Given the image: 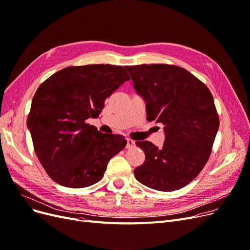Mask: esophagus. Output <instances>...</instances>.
<instances>
[{"label":"esophagus","instance_id":"34e87169","mask_svg":"<svg viewBox=\"0 0 250 250\" xmlns=\"http://www.w3.org/2000/svg\"><path fill=\"white\" fill-rule=\"evenodd\" d=\"M135 145H136V143H135L134 140H132L131 138L126 139V148L127 149H132L133 147H135Z\"/></svg>","mask_w":250,"mask_h":250}]
</instances>
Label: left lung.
<instances>
[{
    "label": "left lung",
    "instance_id": "obj_1",
    "mask_svg": "<svg viewBox=\"0 0 250 250\" xmlns=\"http://www.w3.org/2000/svg\"><path fill=\"white\" fill-rule=\"evenodd\" d=\"M134 88L146 103L149 122L165 125L162 147L136 142L145 153L136 179L158 191L185 187L196 178L211 153L220 119L212 95L201 81L176 65L125 66Z\"/></svg>",
    "mask_w": 250,
    "mask_h": 250
}]
</instances>
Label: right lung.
Here are the masks:
<instances>
[{"mask_svg":"<svg viewBox=\"0 0 250 250\" xmlns=\"http://www.w3.org/2000/svg\"><path fill=\"white\" fill-rule=\"evenodd\" d=\"M128 80L123 66L90 64L63 68L39 86L26 125L36 154L53 181L84 188L103 178L108 161L126 141L102 134L85 121L98 117L106 98Z\"/></svg>","mask_w":250,"mask_h":250,"instance_id":"add662e5","label":"right lung"}]
</instances>
